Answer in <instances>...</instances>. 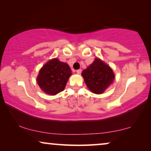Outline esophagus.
<instances>
[{
  "label": "esophagus",
  "mask_w": 151,
  "mask_h": 151,
  "mask_svg": "<svg viewBox=\"0 0 151 151\" xmlns=\"http://www.w3.org/2000/svg\"><path fill=\"white\" fill-rule=\"evenodd\" d=\"M76 73H78V74L81 73H82V70H81V69H78L77 71H76Z\"/></svg>",
  "instance_id": "esophagus-1"
}]
</instances>
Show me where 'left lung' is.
Segmentation results:
<instances>
[{"instance_id": "left-lung-1", "label": "left lung", "mask_w": 151, "mask_h": 151, "mask_svg": "<svg viewBox=\"0 0 151 151\" xmlns=\"http://www.w3.org/2000/svg\"><path fill=\"white\" fill-rule=\"evenodd\" d=\"M82 76L89 90L97 94L104 92L115 78L111 67L98 58L82 71Z\"/></svg>"}]
</instances>
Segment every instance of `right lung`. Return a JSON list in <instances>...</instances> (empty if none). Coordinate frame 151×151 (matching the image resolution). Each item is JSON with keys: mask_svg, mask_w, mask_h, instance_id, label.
I'll return each mask as SVG.
<instances>
[{"mask_svg": "<svg viewBox=\"0 0 151 151\" xmlns=\"http://www.w3.org/2000/svg\"><path fill=\"white\" fill-rule=\"evenodd\" d=\"M71 75L69 65L55 58L45 64L40 70L37 82L43 91L54 96L64 90Z\"/></svg>", "mask_w": 151, "mask_h": 151, "instance_id": "1", "label": "right lung"}]
</instances>
